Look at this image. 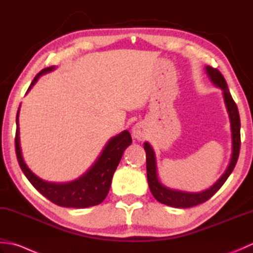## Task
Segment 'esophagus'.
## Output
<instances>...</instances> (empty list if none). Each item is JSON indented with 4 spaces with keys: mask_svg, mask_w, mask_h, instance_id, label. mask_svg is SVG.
I'll return each instance as SVG.
<instances>
[{
    "mask_svg": "<svg viewBox=\"0 0 253 253\" xmlns=\"http://www.w3.org/2000/svg\"><path fill=\"white\" fill-rule=\"evenodd\" d=\"M131 135L135 139H138V140L142 141L147 137L146 128H144V126L141 123H137L136 125H133L131 128Z\"/></svg>",
    "mask_w": 253,
    "mask_h": 253,
    "instance_id": "34e87169",
    "label": "esophagus"
}]
</instances>
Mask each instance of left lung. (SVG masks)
<instances>
[{"label": "left lung", "mask_w": 253, "mask_h": 253, "mask_svg": "<svg viewBox=\"0 0 253 253\" xmlns=\"http://www.w3.org/2000/svg\"><path fill=\"white\" fill-rule=\"evenodd\" d=\"M206 73L208 77L211 80L214 85H216L223 91L224 102L226 105V110L229 116L230 122V129H232V144H233V152L232 158H230V162L227 166L225 173L219 177V179L209 189L204 190L202 192H187V191H180L170 189L164 186L162 182L160 181L158 176V169H157V160H155V153L153 151L152 147L150 146L149 142H144V150L147 153V176H148V184L149 188L151 190L153 197L161 203L166 204V206L173 207V208H179V209H186L198 206V204L206 202L209 200L214 193H215L219 188H221L224 182L232 174V171L235 168L236 163L239 157V150H240V118H239V112L238 107L236 105L235 101L230 94L226 80L223 77V75L217 71L216 68H213L211 66L206 67Z\"/></svg>", "instance_id": "1"}]
</instances>
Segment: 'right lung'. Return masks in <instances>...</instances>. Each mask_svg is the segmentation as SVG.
Wrapping results in <instances>:
<instances>
[{
  "instance_id": "obj_1",
  "label": "right lung",
  "mask_w": 253,
  "mask_h": 253,
  "mask_svg": "<svg viewBox=\"0 0 253 253\" xmlns=\"http://www.w3.org/2000/svg\"><path fill=\"white\" fill-rule=\"evenodd\" d=\"M54 66L42 69L32 80L28 91L37 83L40 76L54 71ZM18 117L19 109L17 111V115H16V125H17L15 136L16 155H17L18 163L23 173L41 195L49 199L51 202L64 208L84 209L98 206L104 200L109 193L113 175H114V171L123 157V153L132 142L129 131L124 130L117 136L111 138L104 149L102 150L98 160L83 176H80L76 180L57 184V182H49L39 178L32 173L25 163L20 149Z\"/></svg>"
}]
</instances>
